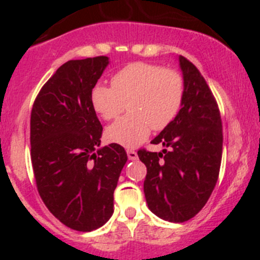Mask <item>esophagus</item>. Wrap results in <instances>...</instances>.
<instances>
[{"label": "esophagus", "instance_id": "esophagus-1", "mask_svg": "<svg viewBox=\"0 0 260 260\" xmlns=\"http://www.w3.org/2000/svg\"><path fill=\"white\" fill-rule=\"evenodd\" d=\"M127 156L131 161H135V159L138 158V154L137 152H135L133 149H127Z\"/></svg>", "mask_w": 260, "mask_h": 260}]
</instances>
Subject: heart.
<instances>
[{
  "instance_id": "obj_1",
  "label": "heart",
  "mask_w": 260,
  "mask_h": 260,
  "mask_svg": "<svg viewBox=\"0 0 260 260\" xmlns=\"http://www.w3.org/2000/svg\"><path fill=\"white\" fill-rule=\"evenodd\" d=\"M185 96V81L179 72L149 62L137 61L120 69L112 86L98 84L91 89L90 102L103 119L125 114L107 129V138L127 148L147 140L151 128L162 131L179 114Z\"/></svg>"
}]
</instances>
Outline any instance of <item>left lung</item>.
<instances>
[{"label": "left lung", "mask_w": 260, "mask_h": 260, "mask_svg": "<svg viewBox=\"0 0 260 260\" xmlns=\"http://www.w3.org/2000/svg\"><path fill=\"white\" fill-rule=\"evenodd\" d=\"M179 62L185 81L183 103L171 124L151 142L171 149L138 151L147 167V205L171 222L187 221L205 206L216 185L222 154L216 101L198 68L183 56Z\"/></svg>", "instance_id": "left-lung-1"}]
</instances>
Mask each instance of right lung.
Instances as JSON below:
<instances>
[{"instance_id":"add662e5","label":"right lung","mask_w":260,"mask_h":260,"mask_svg":"<svg viewBox=\"0 0 260 260\" xmlns=\"http://www.w3.org/2000/svg\"><path fill=\"white\" fill-rule=\"evenodd\" d=\"M108 64L107 56L69 60L41 88L31 111L38 191L49 211L78 232H91L108 221L127 162L117 143L99 148L103 127L90 93Z\"/></svg>"}]
</instances>
